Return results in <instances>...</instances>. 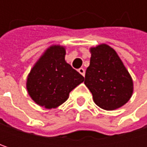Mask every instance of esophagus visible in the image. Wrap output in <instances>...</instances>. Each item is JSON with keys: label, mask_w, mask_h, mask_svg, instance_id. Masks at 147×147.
Returning <instances> with one entry per match:
<instances>
[{"label": "esophagus", "mask_w": 147, "mask_h": 147, "mask_svg": "<svg viewBox=\"0 0 147 147\" xmlns=\"http://www.w3.org/2000/svg\"><path fill=\"white\" fill-rule=\"evenodd\" d=\"M78 72L84 76V75H85V70L83 68H80V69H78Z\"/></svg>", "instance_id": "esophagus-1"}]
</instances>
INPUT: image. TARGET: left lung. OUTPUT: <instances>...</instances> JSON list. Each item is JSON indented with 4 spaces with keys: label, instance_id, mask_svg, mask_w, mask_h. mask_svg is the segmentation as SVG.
Instances as JSON below:
<instances>
[{
    "label": "left lung",
    "instance_id": "left-lung-1",
    "mask_svg": "<svg viewBox=\"0 0 147 147\" xmlns=\"http://www.w3.org/2000/svg\"><path fill=\"white\" fill-rule=\"evenodd\" d=\"M91 58L84 84L93 95L94 102L105 111L124 105L132 97L134 82L117 52L109 45L89 48Z\"/></svg>",
    "mask_w": 147,
    "mask_h": 147
}]
</instances>
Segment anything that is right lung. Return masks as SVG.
<instances>
[{
  "label": "right lung",
  "mask_w": 147,
  "mask_h": 147,
  "mask_svg": "<svg viewBox=\"0 0 147 147\" xmlns=\"http://www.w3.org/2000/svg\"><path fill=\"white\" fill-rule=\"evenodd\" d=\"M65 47L52 45L47 47L28 74L26 89L32 100L51 110L65 103L70 93L84 82V77L69 65Z\"/></svg>",
  "instance_id": "1"
}]
</instances>
